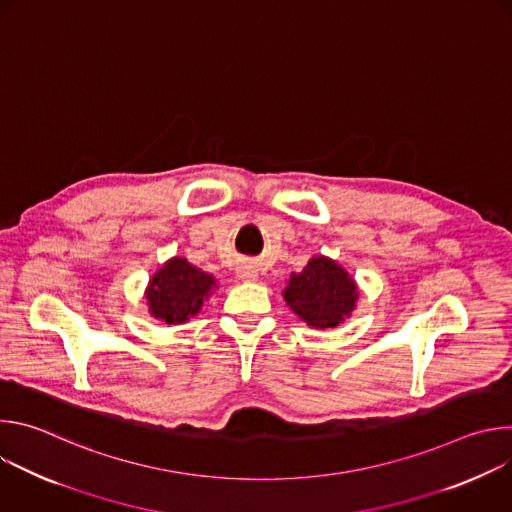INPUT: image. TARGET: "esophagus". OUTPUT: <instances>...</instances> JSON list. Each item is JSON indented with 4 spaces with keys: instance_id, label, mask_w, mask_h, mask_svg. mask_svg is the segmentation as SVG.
<instances>
[{
    "instance_id": "1",
    "label": "esophagus",
    "mask_w": 512,
    "mask_h": 512,
    "mask_svg": "<svg viewBox=\"0 0 512 512\" xmlns=\"http://www.w3.org/2000/svg\"><path fill=\"white\" fill-rule=\"evenodd\" d=\"M239 275H241L243 279H257V269H253V267H243V269L239 271Z\"/></svg>"
}]
</instances>
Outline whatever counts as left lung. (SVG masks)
Segmentation results:
<instances>
[{"label":"left lung","mask_w":512,"mask_h":512,"mask_svg":"<svg viewBox=\"0 0 512 512\" xmlns=\"http://www.w3.org/2000/svg\"><path fill=\"white\" fill-rule=\"evenodd\" d=\"M356 283L332 259L314 257L302 273H291L283 298L304 322L316 328H334L356 302Z\"/></svg>","instance_id":"left-lung-1"}]
</instances>
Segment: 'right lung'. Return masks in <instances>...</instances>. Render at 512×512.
Here are the masks:
<instances>
[{
    "label": "right lung",
    "mask_w": 512,
    "mask_h": 512,
    "mask_svg": "<svg viewBox=\"0 0 512 512\" xmlns=\"http://www.w3.org/2000/svg\"><path fill=\"white\" fill-rule=\"evenodd\" d=\"M214 285L212 275L196 269L186 259L168 261L150 281L148 304L154 318L182 324L194 316Z\"/></svg>",
    "instance_id": "obj_1"
}]
</instances>
